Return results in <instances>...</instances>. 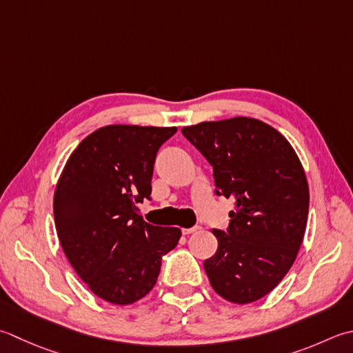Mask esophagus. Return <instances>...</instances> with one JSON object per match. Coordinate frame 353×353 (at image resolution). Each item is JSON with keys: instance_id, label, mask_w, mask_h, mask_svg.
Here are the masks:
<instances>
[{"instance_id": "obj_1", "label": "esophagus", "mask_w": 353, "mask_h": 353, "mask_svg": "<svg viewBox=\"0 0 353 353\" xmlns=\"http://www.w3.org/2000/svg\"><path fill=\"white\" fill-rule=\"evenodd\" d=\"M197 230H199V226H192V228H183L182 232H183V236H190V234L196 232Z\"/></svg>"}]
</instances>
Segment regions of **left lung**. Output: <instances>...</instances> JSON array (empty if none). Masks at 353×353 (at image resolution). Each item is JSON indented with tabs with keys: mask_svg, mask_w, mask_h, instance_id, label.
<instances>
[{
	"mask_svg": "<svg viewBox=\"0 0 353 353\" xmlns=\"http://www.w3.org/2000/svg\"><path fill=\"white\" fill-rule=\"evenodd\" d=\"M182 134L212 165L216 194L236 200L228 231L203 268L214 291L236 305L263 299L294 265L305 237L309 186L292 145L254 117L200 122Z\"/></svg>",
	"mask_w": 353,
	"mask_h": 353,
	"instance_id": "left-lung-1",
	"label": "left lung"
}]
</instances>
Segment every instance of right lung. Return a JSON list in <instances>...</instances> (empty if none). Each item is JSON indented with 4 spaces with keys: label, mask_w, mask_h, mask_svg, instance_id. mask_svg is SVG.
Instances as JSON below:
<instances>
[{
    "label": "right lung",
    "mask_w": 353,
    "mask_h": 353,
    "mask_svg": "<svg viewBox=\"0 0 353 353\" xmlns=\"http://www.w3.org/2000/svg\"><path fill=\"white\" fill-rule=\"evenodd\" d=\"M176 127L107 125L73 150L53 196L57 232L67 260L99 299L127 306L154 288L162 255L182 231L139 214L150 199L157 150Z\"/></svg>",
    "instance_id": "1"
}]
</instances>
